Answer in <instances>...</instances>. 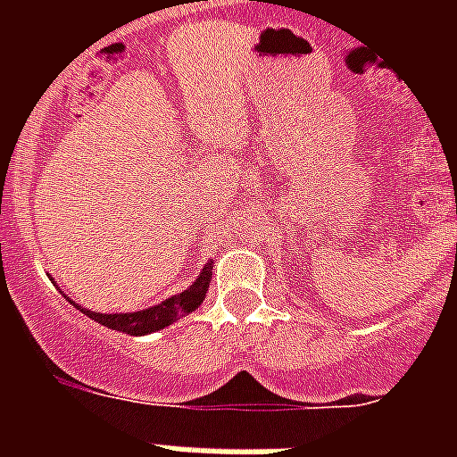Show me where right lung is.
Here are the masks:
<instances>
[{
  "mask_svg": "<svg viewBox=\"0 0 457 457\" xmlns=\"http://www.w3.org/2000/svg\"><path fill=\"white\" fill-rule=\"evenodd\" d=\"M211 263L201 270V275L196 278L189 289H185L178 296H170V299H165L163 303L154 305V308H146V311H137V312H113V315H104V312H92L87 308H80L87 318L96 320L99 325L109 327V329H118V332L132 334V337H137V334H149L156 332V329H163L170 322L179 318V315H187V312H192L194 308H199L204 303V296L208 292V282H211Z\"/></svg>",
  "mask_w": 457,
  "mask_h": 457,
  "instance_id": "add662e5",
  "label": "right lung"
}]
</instances>
